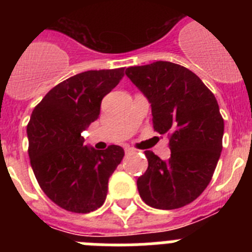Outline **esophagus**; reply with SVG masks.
<instances>
[{"label":"esophagus","instance_id":"34e87169","mask_svg":"<svg viewBox=\"0 0 252 252\" xmlns=\"http://www.w3.org/2000/svg\"><path fill=\"white\" fill-rule=\"evenodd\" d=\"M125 153H126V154H133V153H135V149L130 148V146H125Z\"/></svg>","mask_w":252,"mask_h":252}]
</instances>
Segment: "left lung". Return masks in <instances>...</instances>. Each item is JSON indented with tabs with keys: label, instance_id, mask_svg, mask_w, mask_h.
Listing matches in <instances>:
<instances>
[{
	"label": "left lung",
	"instance_id": "8db88e82",
	"mask_svg": "<svg viewBox=\"0 0 252 252\" xmlns=\"http://www.w3.org/2000/svg\"><path fill=\"white\" fill-rule=\"evenodd\" d=\"M126 75L148 97L154 130L168 133L171 150L168 160L145 151L140 197L158 209L192 203L212 179L222 151L224 124L215 94L192 70L170 62L130 66Z\"/></svg>",
	"mask_w": 252,
	"mask_h": 252
}]
</instances>
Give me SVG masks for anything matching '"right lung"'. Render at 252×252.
Returning a JSON list of instances; mask_svg holds the SVG:
<instances>
[{
	"mask_svg": "<svg viewBox=\"0 0 252 252\" xmlns=\"http://www.w3.org/2000/svg\"><path fill=\"white\" fill-rule=\"evenodd\" d=\"M124 68L88 70L68 78L46 95L28 124L29 157L40 188L68 212L88 213L104 203L108 179L125 151L83 145L82 132L98 119L101 102L124 77Z\"/></svg>",
	"mask_w": 252,
	"mask_h": 252,
	"instance_id": "add662e5",
	"label": "right lung"
}]
</instances>
